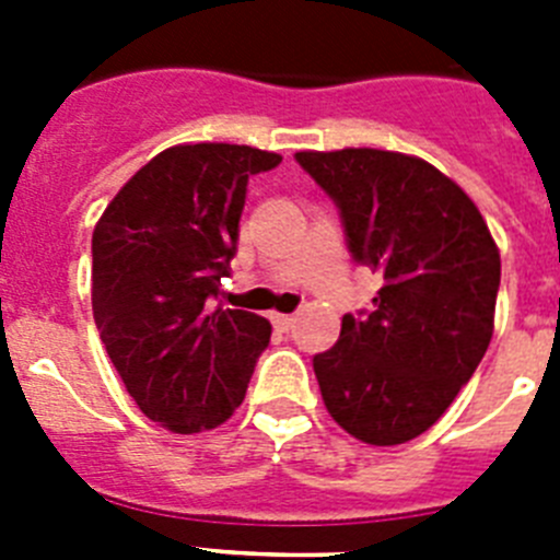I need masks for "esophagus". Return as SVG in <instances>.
Segmentation results:
<instances>
[{"label":"esophagus","mask_w":560,"mask_h":560,"mask_svg":"<svg viewBox=\"0 0 560 560\" xmlns=\"http://www.w3.org/2000/svg\"><path fill=\"white\" fill-rule=\"evenodd\" d=\"M271 323H275V328L289 330L291 325H294V316H291V314H271Z\"/></svg>","instance_id":"1"}]
</instances>
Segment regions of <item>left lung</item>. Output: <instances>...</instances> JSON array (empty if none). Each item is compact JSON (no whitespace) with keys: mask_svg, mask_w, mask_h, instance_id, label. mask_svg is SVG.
I'll return each mask as SVG.
<instances>
[{"mask_svg":"<svg viewBox=\"0 0 560 560\" xmlns=\"http://www.w3.org/2000/svg\"><path fill=\"white\" fill-rule=\"evenodd\" d=\"M296 162L336 201L355 260L384 277L373 311L341 316L339 341L314 355L325 407L361 443H407L452 407L491 345L497 241L427 160L341 148Z\"/></svg>","mask_w":560,"mask_h":560,"instance_id":"left-lung-1","label":"left lung"}]
</instances>
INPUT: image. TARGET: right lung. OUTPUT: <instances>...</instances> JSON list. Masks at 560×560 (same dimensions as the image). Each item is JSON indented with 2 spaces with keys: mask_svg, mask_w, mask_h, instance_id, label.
<instances>
[{
  "mask_svg": "<svg viewBox=\"0 0 560 560\" xmlns=\"http://www.w3.org/2000/svg\"><path fill=\"white\" fill-rule=\"evenodd\" d=\"M280 153L173 145L133 173L92 232V314L145 418L176 434L221 427L244 404L271 325L215 305L252 173Z\"/></svg>",
  "mask_w": 560,
  "mask_h": 560,
  "instance_id": "obj_1",
  "label": "right lung"
}]
</instances>
